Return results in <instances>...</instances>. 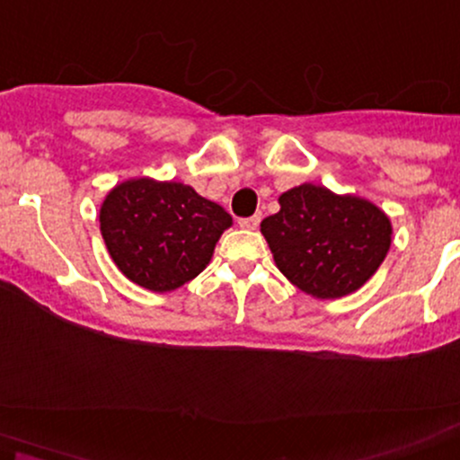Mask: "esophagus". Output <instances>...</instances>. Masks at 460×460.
<instances>
[{
  "label": "esophagus",
  "instance_id": "34e87169",
  "mask_svg": "<svg viewBox=\"0 0 460 460\" xmlns=\"http://www.w3.org/2000/svg\"><path fill=\"white\" fill-rule=\"evenodd\" d=\"M237 223H240L242 229H257L259 223H261V217H259V214H254V217L240 218V220H237Z\"/></svg>",
  "mask_w": 460,
  "mask_h": 460
}]
</instances>
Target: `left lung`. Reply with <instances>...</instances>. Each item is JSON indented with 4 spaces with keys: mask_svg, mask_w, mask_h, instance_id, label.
<instances>
[{
    "mask_svg": "<svg viewBox=\"0 0 460 460\" xmlns=\"http://www.w3.org/2000/svg\"><path fill=\"white\" fill-rule=\"evenodd\" d=\"M278 201L280 212L263 218L261 234L278 270L312 297L354 293L391 248V220L367 199L301 184Z\"/></svg>",
    "mask_w": 460,
    "mask_h": 460,
    "instance_id": "8db88e82",
    "label": "left lung"
}]
</instances>
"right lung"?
Listing matches in <instances>:
<instances>
[{
  "mask_svg": "<svg viewBox=\"0 0 460 460\" xmlns=\"http://www.w3.org/2000/svg\"><path fill=\"white\" fill-rule=\"evenodd\" d=\"M100 223L116 267L139 287L167 293L206 270L234 218L187 184L139 178L110 190Z\"/></svg>",
  "mask_w": 460,
  "mask_h": 460,
  "instance_id": "right-lung-1",
  "label": "right lung"
}]
</instances>
